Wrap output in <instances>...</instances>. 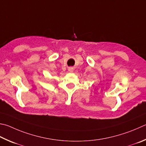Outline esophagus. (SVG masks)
<instances>
[{
    "instance_id": "1",
    "label": "esophagus",
    "mask_w": 146,
    "mask_h": 146,
    "mask_svg": "<svg viewBox=\"0 0 146 146\" xmlns=\"http://www.w3.org/2000/svg\"><path fill=\"white\" fill-rule=\"evenodd\" d=\"M68 70H69V71H70V72H73V68H69V69H68Z\"/></svg>"
}]
</instances>
